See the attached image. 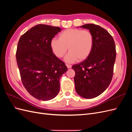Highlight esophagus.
Here are the masks:
<instances>
[{
	"mask_svg": "<svg viewBox=\"0 0 132 132\" xmlns=\"http://www.w3.org/2000/svg\"><path fill=\"white\" fill-rule=\"evenodd\" d=\"M66 65H67L68 68H69H69H71V65L69 64H67Z\"/></svg>",
	"mask_w": 132,
	"mask_h": 132,
	"instance_id": "1",
	"label": "esophagus"
}]
</instances>
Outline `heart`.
Masks as SVG:
<instances>
[{"instance_id":"b5f03b06","label":"heart","mask_w":132,"mask_h":132,"mask_svg":"<svg viewBox=\"0 0 132 132\" xmlns=\"http://www.w3.org/2000/svg\"><path fill=\"white\" fill-rule=\"evenodd\" d=\"M94 45L93 34L89 30L79 29H67L59 35V39L53 38L51 41L52 50L58 58L63 57L68 49L65 61L70 63L86 59L93 51Z\"/></svg>"}]
</instances>
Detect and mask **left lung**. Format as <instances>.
<instances>
[{
    "label": "left lung",
    "mask_w": 132,
    "mask_h": 132,
    "mask_svg": "<svg viewBox=\"0 0 132 132\" xmlns=\"http://www.w3.org/2000/svg\"><path fill=\"white\" fill-rule=\"evenodd\" d=\"M80 27L89 29L94 37V45L89 56L72 66L75 75V90L80 96L93 98L101 94L110 84L116 57L114 39L98 25L88 23Z\"/></svg>",
    "instance_id": "obj_1"
}]
</instances>
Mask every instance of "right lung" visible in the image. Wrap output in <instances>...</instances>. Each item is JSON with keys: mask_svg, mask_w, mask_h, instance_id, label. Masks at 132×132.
Returning a JSON list of instances; mask_svg holds the SVG:
<instances>
[{"mask_svg": "<svg viewBox=\"0 0 132 132\" xmlns=\"http://www.w3.org/2000/svg\"><path fill=\"white\" fill-rule=\"evenodd\" d=\"M61 31L58 27L39 24L26 32L18 42L16 58L22 82L28 93L39 100L56 96L60 77L68 70L51 47V40Z\"/></svg>", "mask_w": 132, "mask_h": 132, "instance_id": "add662e5", "label": "right lung"}]
</instances>
